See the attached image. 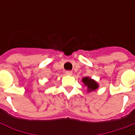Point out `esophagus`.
Returning a JSON list of instances; mask_svg holds the SVG:
<instances>
[{"mask_svg":"<svg viewBox=\"0 0 135 135\" xmlns=\"http://www.w3.org/2000/svg\"><path fill=\"white\" fill-rule=\"evenodd\" d=\"M66 75H71L72 74V71H66Z\"/></svg>","mask_w":135,"mask_h":135,"instance_id":"34e87169","label":"esophagus"}]
</instances>
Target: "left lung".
Wrapping results in <instances>:
<instances>
[{
    "mask_svg": "<svg viewBox=\"0 0 135 135\" xmlns=\"http://www.w3.org/2000/svg\"><path fill=\"white\" fill-rule=\"evenodd\" d=\"M82 83L84 84L85 87L88 88V93H90L92 91L96 90L99 88L98 83L89 76H85L82 79Z\"/></svg>",
    "mask_w": 135,
    "mask_h": 135,
    "instance_id": "8db88e82",
    "label": "left lung"
}]
</instances>
